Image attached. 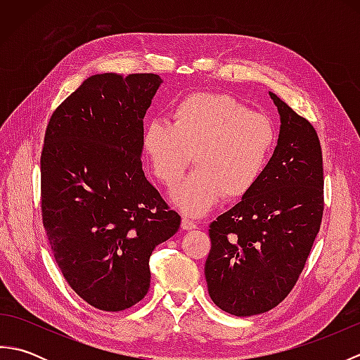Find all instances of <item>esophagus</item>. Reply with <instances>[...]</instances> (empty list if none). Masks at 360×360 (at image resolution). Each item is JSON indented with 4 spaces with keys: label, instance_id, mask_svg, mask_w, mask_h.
<instances>
[{
    "label": "esophagus",
    "instance_id": "esophagus-1",
    "mask_svg": "<svg viewBox=\"0 0 360 360\" xmlns=\"http://www.w3.org/2000/svg\"><path fill=\"white\" fill-rule=\"evenodd\" d=\"M181 227L184 229V231H193V229H196V223L192 219H188V218H182Z\"/></svg>",
    "mask_w": 360,
    "mask_h": 360
}]
</instances>
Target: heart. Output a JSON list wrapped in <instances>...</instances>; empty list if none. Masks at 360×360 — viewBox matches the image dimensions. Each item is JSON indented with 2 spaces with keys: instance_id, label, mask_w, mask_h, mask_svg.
<instances>
[{
  "instance_id": "b5f03b06",
  "label": "heart",
  "mask_w": 360,
  "mask_h": 360,
  "mask_svg": "<svg viewBox=\"0 0 360 360\" xmlns=\"http://www.w3.org/2000/svg\"><path fill=\"white\" fill-rule=\"evenodd\" d=\"M172 119L173 125L148 122L142 147L155 178L168 188L178 184L193 155L196 170L173 192L186 215H204L223 196L238 201L254 192L278 142L269 117L232 96L195 93L176 103Z\"/></svg>"
}]
</instances>
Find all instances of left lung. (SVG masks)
Wrapping results in <instances>:
<instances>
[{
    "label": "left lung",
    "mask_w": 360,
    "mask_h": 360,
    "mask_svg": "<svg viewBox=\"0 0 360 360\" xmlns=\"http://www.w3.org/2000/svg\"><path fill=\"white\" fill-rule=\"evenodd\" d=\"M281 127L254 192L209 226V294L218 308L249 317L269 311L300 277L323 217V158L316 128L271 93Z\"/></svg>",
    "instance_id": "1"
}]
</instances>
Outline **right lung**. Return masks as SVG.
<instances>
[{
  "label": "right lung",
  "mask_w": 360,
  "mask_h": 360,
  "mask_svg": "<svg viewBox=\"0 0 360 360\" xmlns=\"http://www.w3.org/2000/svg\"><path fill=\"white\" fill-rule=\"evenodd\" d=\"M160 82L158 74L93 75L46 127L44 231L68 285L102 311L147 295L151 252L181 224L142 172V119Z\"/></svg>",
  "instance_id": "1"
}]
</instances>
